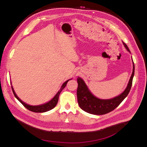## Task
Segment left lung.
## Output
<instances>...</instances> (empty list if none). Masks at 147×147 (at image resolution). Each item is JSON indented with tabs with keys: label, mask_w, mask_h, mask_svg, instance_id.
Listing matches in <instances>:
<instances>
[{
	"label": "left lung",
	"mask_w": 147,
	"mask_h": 147,
	"mask_svg": "<svg viewBox=\"0 0 147 147\" xmlns=\"http://www.w3.org/2000/svg\"><path fill=\"white\" fill-rule=\"evenodd\" d=\"M123 43L126 50L129 52H130L129 49L127 47L126 44L123 42ZM132 63V73L129 80L126 88L121 94L115 97L112 99H100L97 98L92 94V92L89 90L86 83L83 81V80L81 78L78 77V88L77 94L78 103L80 107L87 113L96 115L108 113L116 109L121 103V102L127 97L131 90L135 69L133 61Z\"/></svg>",
	"instance_id": "8db88e82"
}]
</instances>
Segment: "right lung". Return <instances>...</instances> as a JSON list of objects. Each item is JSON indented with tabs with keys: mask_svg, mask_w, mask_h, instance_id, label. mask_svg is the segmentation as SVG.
<instances>
[{
	"mask_svg": "<svg viewBox=\"0 0 147 147\" xmlns=\"http://www.w3.org/2000/svg\"><path fill=\"white\" fill-rule=\"evenodd\" d=\"M72 80V78L68 80H67L66 82H65L63 84V85H62L61 88H60V90L58 91V92H57V94L55 96V97H53V98L51 100L47 102V103H45V104H42V105H30L29 104H26L25 102H24L23 101H22L19 98V97L17 96V95H16V94L15 93L14 90H13V88L12 86H11V89H12V91H13V94H14V96H15L16 98L18 100L21 102V103L25 107L26 109H28L30 111H31V112H33L42 113V112H48V111L50 110L53 109V108L55 107V106L57 104V102H58L59 96V94H60L61 92L63 91V89L65 87L67 83V82L69 80Z\"/></svg>",
	"mask_w": 147,
	"mask_h": 147,
	"instance_id": "obj_1",
	"label": "right lung"
}]
</instances>
